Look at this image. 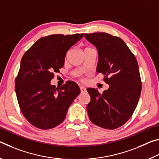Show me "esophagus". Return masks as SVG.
<instances>
[{"instance_id":"obj_1","label":"esophagus","mask_w":159,"mask_h":159,"mask_svg":"<svg viewBox=\"0 0 159 159\" xmlns=\"http://www.w3.org/2000/svg\"><path fill=\"white\" fill-rule=\"evenodd\" d=\"M80 90L81 93L86 92V88L85 87H83V86H80Z\"/></svg>"}]
</instances>
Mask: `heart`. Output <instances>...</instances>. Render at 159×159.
Segmentation results:
<instances>
[{
  "label": "heart",
  "instance_id": "heart-1",
  "mask_svg": "<svg viewBox=\"0 0 159 159\" xmlns=\"http://www.w3.org/2000/svg\"><path fill=\"white\" fill-rule=\"evenodd\" d=\"M85 49H87V48H85Z\"/></svg>",
  "mask_w": 159,
  "mask_h": 159
}]
</instances>
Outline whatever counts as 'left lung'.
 Instances as JSON below:
<instances>
[{
    "instance_id": "8db88e82",
    "label": "left lung",
    "mask_w": 159,
    "mask_h": 159,
    "mask_svg": "<svg viewBox=\"0 0 159 159\" xmlns=\"http://www.w3.org/2000/svg\"><path fill=\"white\" fill-rule=\"evenodd\" d=\"M85 38L98 49L97 72L104 74V81L109 85L102 94L88 88V116L95 125L114 130L130 119L138 105L142 90L138 61L119 37L98 32L85 34Z\"/></svg>"
}]
</instances>
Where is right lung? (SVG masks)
Listing matches in <instances>:
<instances>
[{
  "label": "right lung",
  "instance_id": "add662e5",
  "mask_svg": "<svg viewBox=\"0 0 159 159\" xmlns=\"http://www.w3.org/2000/svg\"><path fill=\"white\" fill-rule=\"evenodd\" d=\"M83 34L42 37L24 54L15 79V92L23 116L36 128L48 130L60 125L80 94L75 82L68 80L56 88L50 81L64 66L67 51Z\"/></svg>",
  "mask_w": 159,
  "mask_h": 159
}]
</instances>
